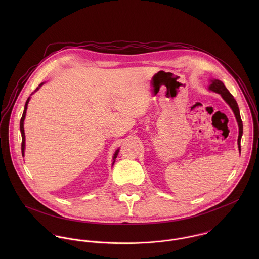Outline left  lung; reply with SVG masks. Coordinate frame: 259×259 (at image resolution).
<instances>
[{"label":"left lung","mask_w":259,"mask_h":259,"mask_svg":"<svg viewBox=\"0 0 259 259\" xmlns=\"http://www.w3.org/2000/svg\"><path fill=\"white\" fill-rule=\"evenodd\" d=\"M209 90L214 92V93H218V94L222 95L223 100L229 105V107L231 108V110L233 111L234 114H235V117H236V120H237V123H238V127H239V135H238L237 144H238V148H239V152H240V140H241V137H242L243 124H242V120H241V117H240V113H239V109H238L237 103L234 100L233 96L225 88L223 82L221 81V80H219V79L211 80V84L209 85Z\"/></svg>","instance_id":"1"}]
</instances>
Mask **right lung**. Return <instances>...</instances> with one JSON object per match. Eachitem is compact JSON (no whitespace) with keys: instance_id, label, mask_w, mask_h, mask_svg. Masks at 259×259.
<instances>
[{"instance_id":"add662e5","label":"right lung","mask_w":259,"mask_h":259,"mask_svg":"<svg viewBox=\"0 0 259 259\" xmlns=\"http://www.w3.org/2000/svg\"><path fill=\"white\" fill-rule=\"evenodd\" d=\"M41 84H42V83H40V84H39V87H40ZM29 101H30V98H28V100H27V102H26L25 110H24L23 115H22V118H21V122H20V130H21V134H22V154H23V155H24V151H25V131H24V120H25V117H26V111H27V108H28ZM117 153H118V149L114 152L113 160L116 158ZM113 162H114V161H113Z\"/></svg>"}]
</instances>
